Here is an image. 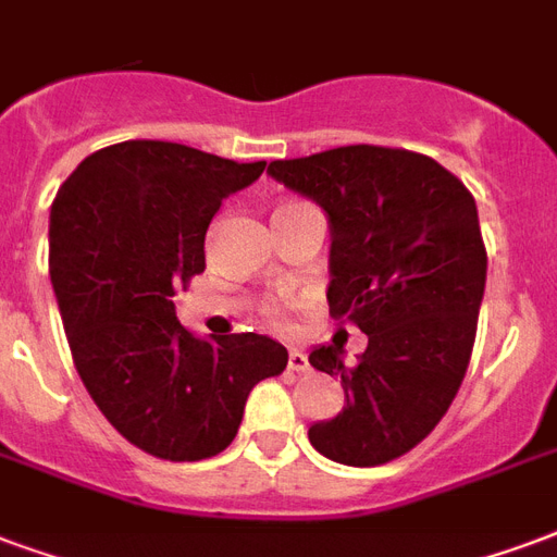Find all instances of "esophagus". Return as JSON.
Masks as SVG:
<instances>
[{
	"label": "esophagus",
	"mask_w": 557,
	"mask_h": 557,
	"mask_svg": "<svg viewBox=\"0 0 557 557\" xmlns=\"http://www.w3.org/2000/svg\"><path fill=\"white\" fill-rule=\"evenodd\" d=\"M287 370H290V373H299V375L308 373V370H311V363H308V355L290 349V355H287Z\"/></svg>",
	"instance_id": "34e87169"
}]
</instances>
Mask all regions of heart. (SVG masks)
I'll list each match as a JSON object with an SVG mask.
<instances>
[{
    "label": "heart",
    "instance_id": "heart-1",
    "mask_svg": "<svg viewBox=\"0 0 557 557\" xmlns=\"http://www.w3.org/2000/svg\"><path fill=\"white\" fill-rule=\"evenodd\" d=\"M267 317H270V320H273V325H278V329H284V325H287V311H284L282 305H270V308H267Z\"/></svg>",
    "mask_w": 557,
    "mask_h": 557
}]
</instances>
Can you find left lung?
<instances>
[{
  "instance_id": "8db88e82",
  "label": "left lung",
  "mask_w": 557,
  "mask_h": 557,
  "mask_svg": "<svg viewBox=\"0 0 557 557\" xmlns=\"http://www.w3.org/2000/svg\"><path fill=\"white\" fill-rule=\"evenodd\" d=\"M267 173L329 214V313L367 334L355 367L334 346L308 355L346 393L308 441L346 467L411 453L449 411L475 343L487 278L475 199L434 158L387 146H337Z\"/></svg>"
}]
</instances>
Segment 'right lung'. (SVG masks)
I'll use <instances>...</instances> for the list:
<instances>
[{
	"instance_id": "obj_1",
	"label": "right lung",
	"mask_w": 557,
	"mask_h": 557,
	"mask_svg": "<svg viewBox=\"0 0 557 557\" xmlns=\"http://www.w3.org/2000/svg\"><path fill=\"white\" fill-rule=\"evenodd\" d=\"M267 161L237 164L166 140L87 154L49 214V278L90 399L125 441L202 461L234 441L255 384L287 367L263 334L199 341L173 296L205 270V232Z\"/></svg>"
}]
</instances>
